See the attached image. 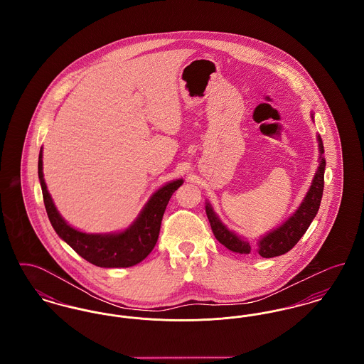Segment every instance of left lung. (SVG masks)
<instances>
[{
	"label": "left lung",
	"mask_w": 364,
	"mask_h": 364,
	"mask_svg": "<svg viewBox=\"0 0 364 364\" xmlns=\"http://www.w3.org/2000/svg\"><path fill=\"white\" fill-rule=\"evenodd\" d=\"M311 119L314 122V113H311ZM316 140H318V149H319V158H318L319 165L314 174L311 186L307 191L304 199L301 200L300 206L294 210V214L278 228L267 232L257 240V251L263 258L279 257L288 252L289 250H292L297 242L301 239V236L306 233L309 226L311 225L312 220L315 218L319 210L322 193H323L326 161L323 156L325 150H323L322 139L319 135H316ZM206 214H208L211 230L218 242L225 245L228 250L237 254L247 255L251 252L252 248L250 242L245 237L235 233L233 230L228 229L208 200H206Z\"/></svg>",
	"instance_id": "obj_1"
}]
</instances>
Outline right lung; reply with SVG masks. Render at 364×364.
I'll list each match as a JSON object with an SVG mask.
<instances>
[{"label":"right lung","mask_w":364,"mask_h":364,"mask_svg":"<svg viewBox=\"0 0 364 364\" xmlns=\"http://www.w3.org/2000/svg\"><path fill=\"white\" fill-rule=\"evenodd\" d=\"M43 150L38 158V176L48 217L55 233L82 258L98 267H131L140 263L156 247L161 221L169 199L184 180L176 178L159 187L128 228L110 233H86L70 226L60 214L43 178Z\"/></svg>","instance_id":"right-lung-1"}]
</instances>
